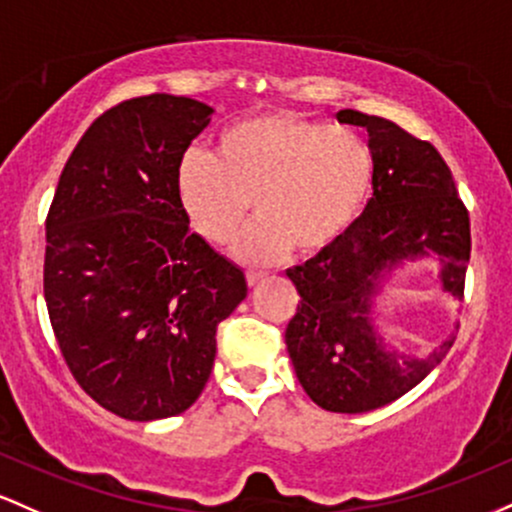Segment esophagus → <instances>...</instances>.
<instances>
[{
  "mask_svg": "<svg viewBox=\"0 0 512 512\" xmlns=\"http://www.w3.org/2000/svg\"><path fill=\"white\" fill-rule=\"evenodd\" d=\"M261 280H263V273H254V271L246 273V283H249V287H256Z\"/></svg>",
  "mask_w": 512,
  "mask_h": 512,
  "instance_id": "34e87169",
  "label": "esophagus"
}]
</instances>
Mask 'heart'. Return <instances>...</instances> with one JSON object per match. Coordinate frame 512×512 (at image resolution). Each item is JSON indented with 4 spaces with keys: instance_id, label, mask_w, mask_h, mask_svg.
<instances>
[{
    "instance_id": "1",
    "label": "heart",
    "mask_w": 512,
    "mask_h": 512,
    "mask_svg": "<svg viewBox=\"0 0 512 512\" xmlns=\"http://www.w3.org/2000/svg\"><path fill=\"white\" fill-rule=\"evenodd\" d=\"M372 183V154L355 132L271 111L229 125L215 157L188 149L176 195L195 232L225 244L254 200L258 220L234 239L239 261L273 266L292 249L314 258L341 241Z\"/></svg>"
}]
</instances>
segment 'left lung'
Instances as JSON below:
<instances>
[{"instance_id":"8db88e82","label":"left lung","mask_w":512,"mask_h":512,"mask_svg":"<svg viewBox=\"0 0 512 512\" xmlns=\"http://www.w3.org/2000/svg\"><path fill=\"white\" fill-rule=\"evenodd\" d=\"M336 118L367 130L372 198L336 246L287 271L302 300L285 343L314 404L333 413H365L411 392L455 343L450 333L426 355L394 348L377 329L384 283L406 261L433 256L442 292L462 302L472 234L455 179L430 142L350 108Z\"/></svg>"}]
</instances>
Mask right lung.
<instances>
[{"label": "right lung", "instance_id": "right-lung-1", "mask_svg": "<svg viewBox=\"0 0 512 512\" xmlns=\"http://www.w3.org/2000/svg\"><path fill=\"white\" fill-rule=\"evenodd\" d=\"M212 108L149 94L84 132L45 220L43 290L57 346L96 404L128 421L186 411L244 273L191 232L176 171Z\"/></svg>", "mask_w": 512, "mask_h": 512}]
</instances>
